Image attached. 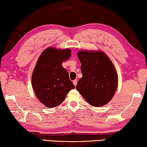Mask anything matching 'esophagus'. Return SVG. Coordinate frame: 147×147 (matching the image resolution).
I'll list each match as a JSON object with an SVG mask.
<instances>
[{
    "instance_id": "34e87169",
    "label": "esophagus",
    "mask_w": 147,
    "mask_h": 147,
    "mask_svg": "<svg viewBox=\"0 0 147 147\" xmlns=\"http://www.w3.org/2000/svg\"><path fill=\"white\" fill-rule=\"evenodd\" d=\"M73 83H74V85L76 86L77 84V80H74L73 81Z\"/></svg>"
}]
</instances>
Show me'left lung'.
<instances>
[{
    "label": "left lung",
    "instance_id": "left-lung-1",
    "mask_svg": "<svg viewBox=\"0 0 147 147\" xmlns=\"http://www.w3.org/2000/svg\"><path fill=\"white\" fill-rule=\"evenodd\" d=\"M77 56L83 77L78 82L77 90L92 106L106 105L118 86V75L112 61L100 51H80Z\"/></svg>",
    "mask_w": 147,
    "mask_h": 147
}]
</instances>
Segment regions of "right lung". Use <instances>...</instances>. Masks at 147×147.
I'll return each mask as SVG.
<instances>
[{
  "label": "right lung",
  "mask_w": 147,
  "mask_h": 147,
  "mask_svg": "<svg viewBox=\"0 0 147 147\" xmlns=\"http://www.w3.org/2000/svg\"><path fill=\"white\" fill-rule=\"evenodd\" d=\"M71 56L69 48L49 47L40 56L32 75V85L38 99L47 107L58 106L75 86L62 63Z\"/></svg>",
  "instance_id": "right-lung-1"
}]
</instances>
